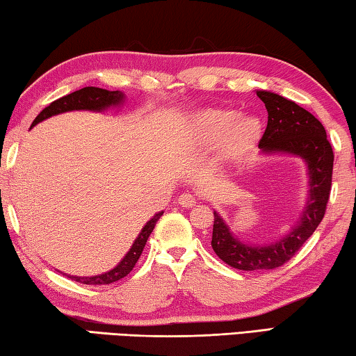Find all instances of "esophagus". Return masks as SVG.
Listing matches in <instances>:
<instances>
[{"mask_svg": "<svg viewBox=\"0 0 356 356\" xmlns=\"http://www.w3.org/2000/svg\"><path fill=\"white\" fill-rule=\"evenodd\" d=\"M178 203L184 208H192L195 205V197L189 194V192H184V194H181L178 197Z\"/></svg>", "mask_w": 356, "mask_h": 356, "instance_id": "34e87169", "label": "esophagus"}]
</instances>
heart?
<instances>
[{"instance_id": "heart-1", "label": "heart", "mask_w": 356, "mask_h": 356, "mask_svg": "<svg viewBox=\"0 0 356 356\" xmlns=\"http://www.w3.org/2000/svg\"><path fill=\"white\" fill-rule=\"evenodd\" d=\"M192 138L200 147H214L224 157H236L254 147L261 123L254 115H238L233 108H203L191 116Z\"/></svg>"}]
</instances>
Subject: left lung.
Masks as SVG:
<instances>
[{"label":"left lung","instance_id":"obj_1","mask_svg":"<svg viewBox=\"0 0 356 356\" xmlns=\"http://www.w3.org/2000/svg\"><path fill=\"white\" fill-rule=\"evenodd\" d=\"M268 112V124L259 148L265 154H292L306 162L309 192L298 224L270 244H248L233 236L225 220L214 211L211 246L218 257L236 270L257 271L282 266L322 222L330 200L333 148L323 124L298 104L271 91H257Z\"/></svg>","mask_w":356,"mask_h":356}]
</instances>
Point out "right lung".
<instances>
[{"label":"right lung","mask_w":356,"mask_h":356,"mask_svg":"<svg viewBox=\"0 0 356 356\" xmlns=\"http://www.w3.org/2000/svg\"><path fill=\"white\" fill-rule=\"evenodd\" d=\"M123 102H124V95L121 91H108V90L96 88V86H85V88L74 91L71 95L63 96L51 102L49 107H45L42 112L36 116V120L33 121L31 127L40 123V121H44L58 113L71 112V110H92V112H102V110H106L108 107L121 106ZM162 214H164V211L156 213L154 216L145 224V227L140 230L138 236L136 238V241H134L131 249L127 250V254L124 255L123 260H121L113 270L104 273V275L90 276V277H80V276H71V275H66V276L71 277L72 281H77L80 284H86V285L112 284V282L120 281V279H123L124 276L129 275L132 268L136 266L140 255H142L145 244H147L148 238L151 235V232H153L156 222L159 220Z\"/></svg>","instance_id":"add662e5"}]
</instances>
